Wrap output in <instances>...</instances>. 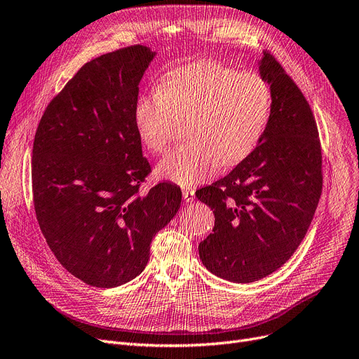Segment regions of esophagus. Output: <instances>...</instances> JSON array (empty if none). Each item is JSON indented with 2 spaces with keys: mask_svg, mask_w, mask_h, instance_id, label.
<instances>
[{
  "mask_svg": "<svg viewBox=\"0 0 359 359\" xmlns=\"http://www.w3.org/2000/svg\"><path fill=\"white\" fill-rule=\"evenodd\" d=\"M194 198H195V191L192 188L183 189V199H184V202H192Z\"/></svg>",
  "mask_w": 359,
  "mask_h": 359,
  "instance_id": "34e87169",
  "label": "esophagus"
}]
</instances>
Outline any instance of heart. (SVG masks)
Here are the masks:
<instances>
[{
  "label": "heart",
  "instance_id": "b5f03b06",
  "mask_svg": "<svg viewBox=\"0 0 359 359\" xmlns=\"http://www.w3.org/2000/svg\"><path fill=\"white\" fill-rule=\"evenodd\" d=\"M271 97L259 73L199 61L168 73L160 88L137 98L136 130L151 151L163 152L179 121L188 120L192 139L167 155L157 175L194 186L218 165H236L257 148L270 120Z\"/></svg>",
  "mask_w": 359,
  "mask_h": 359
}]
</instances>
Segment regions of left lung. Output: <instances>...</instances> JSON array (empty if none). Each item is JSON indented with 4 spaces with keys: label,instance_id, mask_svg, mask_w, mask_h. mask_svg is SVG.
<instances>
[{
    "label": "left lung",
    "instance_id": "8db88e82",
    "mask_svg": "<svg viewBox=\"0 0 359 359\" xmlns=\"http://www.w3.org/2000/svg\"><path fill=\"white\" fill-rule=\"evenodd\" d=\"M259 73L273 95L259 145L227 176L196 191L215 215L199 258L235 283L267 277L293 255L323 188L318 129L304 93L270 53H264Z\"/></svg>",
    "mask_w": 359,
    "mask_h": 359
}]
</instances>
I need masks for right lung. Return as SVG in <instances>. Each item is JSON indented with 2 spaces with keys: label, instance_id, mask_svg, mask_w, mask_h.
Wrapping results in <instances>:
<instances>
[{
  "label": "right lung",
  "instance_id": "add662e5",
  "mask_svg": "<svg viewBox=\"0 0 359 359\" xmlns=\"http://www.w3.org/2000/svg\"><path fill=\"white\" fill-rule=\"evenodd\" d=\"M155 53L130 45L90 60L45 108L32 149L38 223L58 262L83 283L116 287L141 274L157 231L180 208L151 173L135 124L139 82Z\"/></svg>",
  "mask_w": 359,
  "mask_h": 359
}]
</instances>
